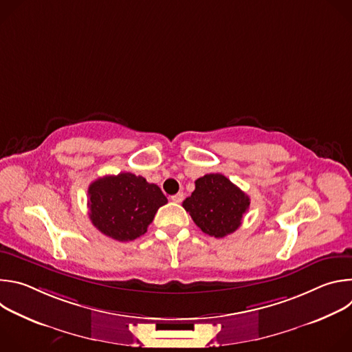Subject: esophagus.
Instances as JSON below:
<instances>
[{
  "label": "esophagus",
  "instance_id": "esophagus-1",
  "mask_svg": "<svg viewBox=\"0 0 352 352\" xmlns=\"http://www.w3.org/2000/svg\"><path fill=\"white\" fill-rule=\"evenodd\" d=\"M171 200H173L174 204H181L182 200H184V193H182V192H178V193L173 195V196H171Z\"/></svg>",
  "mask_w": 352,
  "mask_h": 352
}]
</instances>
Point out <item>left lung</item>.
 <instances>
[{
    "instance_id": "left-lung-1",
    "label": "left lung",
    "mask_w": 352,
    "mask_h": 352,
    "mask_svg": "<svg viewBox=\"0 0 352 352\" xmlns=\"http://www.w3.org/2000/svg\"><path fill=\"white\" fill-rule=\"evenodd\" d=\"M249 204V196L227 177L206 174L195 181V190L182 206L205 234L223 238L238 230Z\"/></svg>"
}]
</instances>
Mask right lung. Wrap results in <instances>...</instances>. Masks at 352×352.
<instances>
[{"instance_id":"right-lung-1","label":"right lung","mask_w":352,"mask_h":352,"mask_svg":"<svg viewBox=\"0 0 352 352\" xmlns=\"http://www.w3.org/2000/svg\"><path fill=\"white\" fill-rule=\"evenodd\" d=\"M89 217L93 226L107 236L126 242L147 231L159 208L168 200L156 184L131 173L106 175L87 189Z\"/></svg>"}]
</instances>
